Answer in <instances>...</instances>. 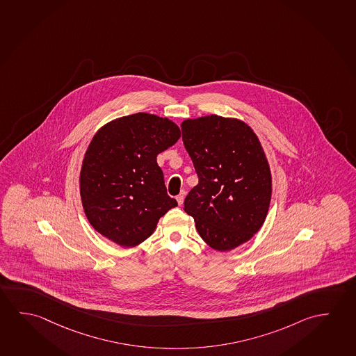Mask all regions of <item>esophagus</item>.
<instances>
[{"label": "esophagus", "instance_id": "1", "mask_svg": "<svg viewBox=\"0 0 356 356\" xmlns=\"http://www.w3.org/2000/svg\"><path fill=\"white\" fill-rule=\"evenodd\" d=\"M177 202H178V204L179 205H181L183 204V202H184V193L181 192L179 195H177Z\"/></svg>", "mask_w": 356, "mask_h": 356}]
</instances>
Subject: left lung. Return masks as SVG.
<instances>
[{"instance_id":"1","label":"left lung","mask_w":356,"mask_h":356,"mask_svg":"<svg viewBox=\"0 0 356 356\" xmlns=\"http://www.w3.org/2000/svg\"><path fill=\"white\" fill-rule=\"evenodd\" d=\"M181 127L199 178L184 211L210 248L230 251L254 236L268 213L272 177L264 148L241 120L209 115Z\"/></svg>"}]
</instances>
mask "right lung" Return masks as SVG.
Returning <instances> with one entry per match:
<instances>
[{"mask_svg": "<svg viewBox=\"0 0 356 356\" xmlns=\"http://www.w3.org/2000/svg\"><path fill=\"white\" fill-rule=\"evenodd\" d=\"M181 137L177 124L138 113L104 124L92 137L80 170V197L96 232L122 248H134L178 205L167 194L157 154Z\"/></svg>", "mask_w": 356, "mask_h": 356, "instance_id": "obj_1", "label": "right lung"}]
</instances>
